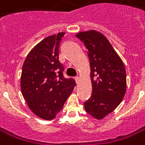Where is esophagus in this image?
Wrapping results in <instances>:
<instances>
[{"label":"esophagus","mask_w":145,"mask_h":145,"mask_svg":"<svg viewBox=\"0 0 145 145\" xmlns=\"http://www.w3.org/2000/svg\"><path fill=\"white\" fill-rule=\"evenodd\" d=\"M74 79H75V82H76V83H78V82H79V81H80V78H79V77H76L75 78H74Z\"/></svg>","instance_id":"esophagus-1"}]
</instances>
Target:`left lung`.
<instances>
[{
    "label": "left lung",
    "mask_w": 145,
    "mask_h": 145,
    "mask_svg": "<svg viewBox=\"0 0 145 145\" xmlns=\"http://www.w3.org/2000/svg\"><path fill=\"white\" fill-rule=\"evenodd\" d=\"M88 50L92 94L84 103L86 112L96 120L112 112L123 100L127 88L124 64L101 33L88 30L75 35Z\"/></svg>",
    "instance_id": "1"
}]
</instances>
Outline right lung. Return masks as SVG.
I'll return each instance as SVG.
<instances>
[{"mask_svg":"<svg viewBox=\"0 0 145 145\" xmlns=\"http://www.w3.org/2000/svg\"><path fill=\"white\" fill-rule=\"evenodd\" d=\"M66 33L46 37L28 54L23 63L21 89L28 107L39 118L56 117L72 93L75 82L63 77L59 44Z\"/></svg>","mask_w":145,"mask_h":145,"instance_id":"right-lung-1","label":"right lung"}]
</instances>
